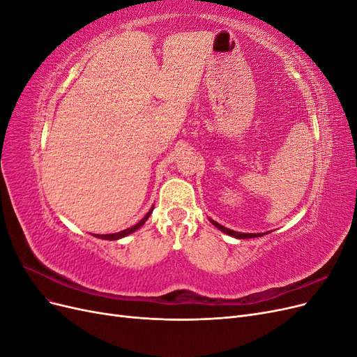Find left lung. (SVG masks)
Here are the masks:
<instances>
[{
	"mask_svg": "<svg viewBox=\"0 0 357 357\" xmlns=\"http://www.w3.org/2000/svg\"><path fill=\"white\" fill-rule=\"evenodd\" d=\"M215 228L218 229H220L222 232H225V234H228V235H231V236H234V238H238V240H245V238H256V236H264L265 234H268V232H264V234H244V232H236V231H232V229H228V228H225V226H222V225H219L218 222H214L213 219H208Z\"/></svg>",
	"mask_w": 357,
	"mask_h": 357,
	"instance_id": "obj_1",
	"label": "left lung"
}]
</instances>
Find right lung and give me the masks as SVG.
<instances>
[{"instance_id":"add662e5","label":"right lung","mask_w":357,"mask_h":357,"mask_svg":"<svg viewBox=\"0 0 357 357\" xmlns=\"http://www.w3.org/2000/svg\"><path fill=\"white\" fill-rule=\"evenodd\" d=\"M152 211H153V207L149 210V213L144 215V218L139 220L137 225H134V226H131V228H128V229H123V231H121V232H116V234H102V235H98V234H95V236L96 238H101V240H109V241H114V240H121V238H123V236H126V235H129V234H132V232H135L137 229H139L142 228V226L146 223V220L150 218V214H152Z\"/></svg>"}]
</instances>
